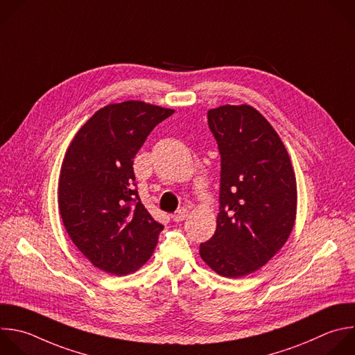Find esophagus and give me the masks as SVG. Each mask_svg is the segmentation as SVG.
<instances>
[{
  "mask_svg": "<svg viewBox=\"0 0 355 355\" xmlns=\"http://www.w3.org/2000/svg\"><path fill=\"white\" fill-rule=\"evenodd\" d=\"M187 216H188V210L182 207V209L177 210V211L173 214V220H174L175 223H181L182 220H185V218H187Z\"/></svg>",
  "mask_w": 355,
  "mask_h": 355,
  "instance_id": "34e87169",
  "label": "esophagus"
}]
</instances>
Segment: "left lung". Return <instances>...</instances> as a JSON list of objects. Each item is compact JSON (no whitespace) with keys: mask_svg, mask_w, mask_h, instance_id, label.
Segmentation results:
<instances>
[{"mask_svg":"<svg viewBox=\"0 0 355 355\" xmlns=\"http://www.w3.org/2000/svg\"><path fill=\"white\" fill-rule=\"evenodd\" d=\"M220 156V213L199 255L217 275L248 276L287 243L297 216V181L276 130L250 104L207 111Z\"/></svg>","mask_w":355,"mask_h":355,"instance_id":"8db88e82","label":"left lung"}]
</instances>
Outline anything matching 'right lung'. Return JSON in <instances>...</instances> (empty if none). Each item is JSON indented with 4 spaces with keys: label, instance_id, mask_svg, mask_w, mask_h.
<instances>
[{
    "label": "right lung",
    "instance_id": "right-lung-1",
    "mask_svg": "<svg viewBox=\"0 0 355 355\" xmlns=\"http://www.w3.org/2000/svg\"><path fill=\"white\" fill-rule=\"evenodd\" d=\"M174 112L139 100L97 110L71 141L58 178V209L75 247L97 269L127 276L152 257L163 225L134 188V157Z\"/></svg>",
    "mask_w": 355,
    "mask_h": 355
}]
</instances>
